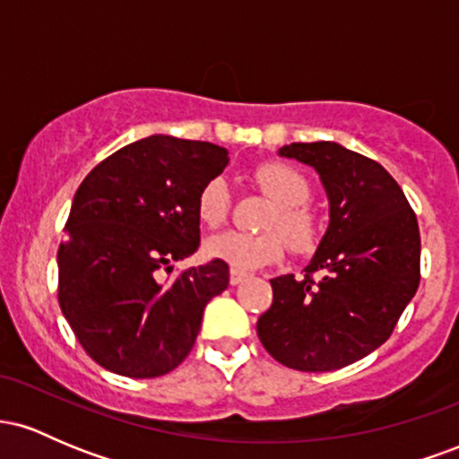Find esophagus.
Returning a JSON list of instances; mask_svg holds the SVG:
<instances>
[{"label": "esophagus", "mask_w": 459, "mask_h": 459, "mask_svg": "<svg viewBox=\"0 0 459 459\" xmlns=\"http://www.w3.org/2000/svg\"><path fill=\"white\" fill-rule=\"evenodd\" d=\"M246 278H247L246 273H241V272H237V270H230V284H233V287H235V284L244 282Z\"/></svg>", "instance_id": "esophagus-1"}]
</instances>
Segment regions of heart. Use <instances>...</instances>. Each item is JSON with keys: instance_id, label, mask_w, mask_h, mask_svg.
I'll return each mask as SVG.
<instances>
[{"instance_id": "b5f03b06", "label": "heart", "mask_w": 459, "mask_h": 459, "mask_svg": "<svg viewBox=\"0 0 459 459\" xmlns=\"http://www.w3.org/2000/svg\"><path fill=\"white\" fill-rule=\"evenodd\" d=\"M252 178L256 187L276 203L263 224L267 233L247 235L239 230H224L204 244V252L212 259L222 261L230 270L241 273L256 272L281 261L284 241L296 255H308L317 247L321 233L317 215L304 204L310 198V183L298 168L281 161H267L256 168ZM229 207L230 189L224 178H212L204 183L196 198L200 222L215 229L226 220Z\"/></svg>"}]
</instances>
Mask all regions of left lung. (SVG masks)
<instances>
[{
	"label": "left lung",
	"mask_w": 459,
	"mask_h": 459,
	"mask_svg": "<svg viewBox=\"0 0 459 459\" xmlns=\"http://www.w3.org/2000/svg\"><path fill=\"white\" fill-rule=\"evenodd\" d=\"M278 152L319 172L330 226L302 281H270L273 302L256 334L284 367L334 371L377 350L414 298L419 222L399 183L360 152L336 142H296Z\"/></svg>",
	"instance_id": "left-lung-1"
}]
</instances>
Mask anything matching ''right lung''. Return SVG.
<instances>
[{
  "mask_svg": "<svg viewBox=\"0 0 459 459\" xmlns=\"http://www.w3.org/2000/svg\"><path fill=\"white\" fill-rule=\"evenodd\" d=\"M226 163L222 146L151 135L77 187L57 247V302L108 371L135 380L170 373L196 343L209 299L229 287V265L215 259L161 281L172 261L198 250V192Z\"/></svg>",
  "mask_w": 459,
  "mask_h": 459,
  "instance_id": "right-lung-1",
  "label": "right lung"
}]
</instances>
